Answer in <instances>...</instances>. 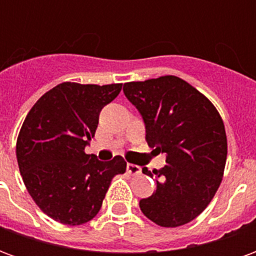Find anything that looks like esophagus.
Wrapping results in <instances>:
<instances>
[{"instance_id":"34e87169","label":"esophagus","mask_w":256,"mask_h":256,"mask_svg":"<svg viewBox=\"0 0 256 256\" xmlns=\"http://www.w3.org/2000/svg\"><path fill=\"white\" fill-rule=\"evenodd\" d=\"M126 168H128V174H140L141 172V168L137 164H132V163H128Z\"/></svg>"}]
</instances>
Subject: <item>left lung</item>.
Instances as JSON below:
<instances>
[{"instance_id":"8db88e82","label":"left lung","mask_w":256,"mask_h":256,"mask_svg":"<svg viewBox=\"0 0 256 256\" xmlns=\"http://www.w3.org/2000/svg\"><path fill=\"white\" fill-rule=\"evenodd\" d=\"M123 92L144 119L148 145L166 154V166L154 172L156 190L140 208L156 225H185L220 188L228 155L224 120L206 96L174 75L128 82ZM142 172L154 177L146 167Z\"/></svg>"}]
</instances>
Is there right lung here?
I'll use <instances>...</instances> for the list:
<instances>
[{
	"mask_svg": "<svg viewBox=\"0 0 256 256\" xmlns=\"http://www.w3.org/2000/svg\"><path fill=\"white\" fill-rule=\"evenodd\" d=\"M120 90L122 84L63 82L36 101L20 128L16 158L23 182L36 206L60 224L93 220L112 178L126 172L122 156L100 162L84 154L101 110Z\"/></svg>",
	"mask_w": 256,
	"mask_h": 256,
	"instance_id": "add662e5",
	"label": "right lung"
}]
</instances>
